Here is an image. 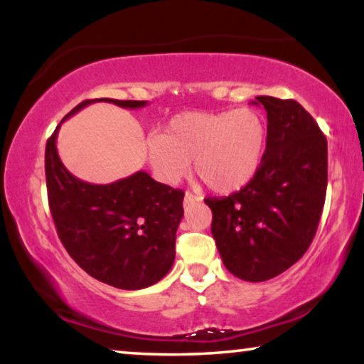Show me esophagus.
I'll use <instances>...</instances> for the list:
<instances>
[{
  "instance_id": "1",
  "label": "esophagus",
  "mask_w": 364,
  "mask_h": 364,
  "mask_svg": "<svg viewBox=\"0 0 364 364\" xmlns=\"http://www.w3.org/2000/svg\"><path fill=\"white\" fill-rule=\"evenodd\" d=\"M200 200H202L200 196H196V193L187 192L186 197H183V205L188 207V205H191V203H196V202H200Z\"/></svg>"
}]
</instances>
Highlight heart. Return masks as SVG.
Listing matches in <instances>:
<instances>
[{"instance_id": "1", "label": "heart", "mask_w": 364, "mask_h": 364, "mask_svg": "<svg viewBox=\"0 0 364 364\" xmlns=\"http://www.w3.org/2000/svg\"><path fill=\"white\" fill-rule=\"evenodd\" d=\"M265 124L253 109L183 112L172 117L162 134L147 141V157L157 178L173 186L193 161L196 173L215 192L247 186L260 166Z\"/></svg>"}]
</instances>
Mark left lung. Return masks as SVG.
Here are the masks:
<instances>
[{"label":"left lung","mask_w":364,"mask_h":364,"mask_svg":"<svg viewBox=\"0 0 364 364\" xmlns=\"http://www.w3.org/2000/svg\"><path fill=\"white\" fill-rule=\"evenodd\" d=\"M255 99L268 119L258 171L232 196L205 198L223 265L245 282L270 280L305 255L328 183V144L315 119L293 99Z\"/></svg>","instance_id":"left-lung-1"}]
</instances>
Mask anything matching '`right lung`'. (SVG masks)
Listing matches in <instances>:
<instances>
[{
    "mask_svg": "<svg viewBox=\"0 0 364 364\" xmlns=\"http://www.w3.org/2000/svg\"><path fill=\"white\" fill-rule=\"evenodd\" d=\"M97 101L126 109L147 104L87 99L64 119ZM59 126L48 139L44 156L49 210L59 240L73 260L99 282L121 290H141L157 283L176 258L183 191L156 182L144 171L107 186L79 181L58 156Z\"/></svg>",
    "mask_w": 364,
    "mask_h": 364,
    "instance_id": "add662e5",
    "label": "right lung"
}]
</instances>
